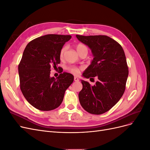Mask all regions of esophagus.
I'll list each match as a JSON object with an SVG mask.
<instances>
[{"instance_id":"1","label":"esophagus","mask_w":150,"mask_h":150,"mask_svg":"<svg viewBox=\"0 0 150 150\" xmlns=\"http://www.w3.org/2000/svg\"><path fill=\"white\" fill-rule=\"evenodd\" d=\"M74 81H76V82H78V81H79V79L77 78V77H74Z\"/></svg>"}]
</instances>
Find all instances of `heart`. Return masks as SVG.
I'll return each instance as SVG.
<instances>
[{
	"mask_svg": "<svg viewBox=\"0 0 150 150\" xmlns=\"http://www.w3.org/2000/svg\"><path fill=\"white\" fill-rule=\"evenodd\" d=\"M76 49H77V51H78V52H79V51H81V50H83V49H87V47H86L85 45H84L83 44H79L77 45ZM66 49H67L66 47H64L62 48L61 52H60V57H62L63 56H64V54L66 52ZM67 69L69 72H71V73H72L74 75H77V74H78L79 73L81 68H79V67H76V66H69V67H68Z\"/></svg>",
	"mask_w": 150,
	"mask_h": 150,
	"instance_id": "heart-1",
	"label": "heart"
}]
</instances>
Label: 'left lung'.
<instances>
[{
    "instance_id": "left-lung-1",
    "label": "left lung",
    "mask_w": 150,
    "mask_h": 150,
    "mask_svg": "<svg viewBox=\"0 0 150 150\" xmlns=\"http://www.w3.org/2000/svg\"><path fill=\"white\" fill-rule=\"evenodd\" d=\"M76 38L91 49L94 57L83 76L99 79L93 86L81 80L80 104L91 114H103L114 106L125 93L129 72L125 52L118 42L107 35H76Z\"/></svg>"
}]
</instances>
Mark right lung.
<instances>
[{
    "mask_svg": "<svg viewBox=\"0 0 150 150\" xmlns=\"http://www.w3.org/2000/svg\"><path fill=\"white\" fill-rule=\"evenodd\" d=\"M71 35L47 34L27 45L18 66L20 88L32 106L40 111H51L61 105L66 90L74 76L63 72L56 79L51 69L59 64L60 52Z\"/></svg>",
    "mask_w": 150,
    "mask_h": 150,
    "instance_id": "add662e5",
    "label": "right lung"
}]
</instances>
